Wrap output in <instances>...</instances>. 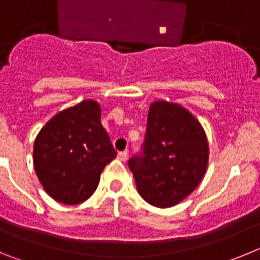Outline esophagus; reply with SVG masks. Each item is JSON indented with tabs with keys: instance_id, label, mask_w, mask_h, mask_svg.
<instances>
[{
	"instance_id": "obj_1",
	"label": "esophagus",
	"mask_w": 260,
	"mask_h": 260,
	"mask_svg": "<svg viewBox=\"0 0 260 260\" xmlns=\"http://www.w3.org/2000/svg\"><path fill=\"white\" fill-rule=\"evenodd\" d=\"M118 158L121 161H126V158H127V151H121V152H118Z\"/></svg>"
}]
</instances>
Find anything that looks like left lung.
<instances>
[{
	"instance_id": "obj_1",
	"label": "left lung",
	"mask_w": 260,
	"mask_h": 260,
	"mask_svg": "<svg viewBox=\"0 0 260 260\" xmlns=\"http://www.w3.org/2000/svg\"><path fill=\"white\" fill-rule=\"evenodd\" d=\"M210 147L203 126L176 103L150 105L143 156L128 167L142 198L158 208L173 207L187 198L203 180Z\"/></svg>"
}]
</instances>
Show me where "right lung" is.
Here are the masks:
<instances>
[{"mask_svg":"<svg viewBox=\"0 0 260 260\" xmlns=\"http://www.w3.org/2000/svg\"><path fill=\"white\" fill-rule=\"evenodd\" d=\"M100 117V104L83 100L58 112L39 132L34 167L54 201L74 206L88 199L105 165L117 156Z\"/></svg>","mask_w":260,"mask_h":260,"instance_id":"add662e5","label":"right lung"}]
</instances>
